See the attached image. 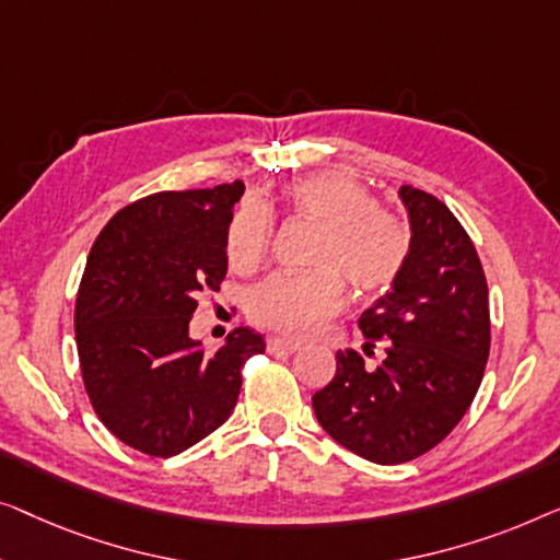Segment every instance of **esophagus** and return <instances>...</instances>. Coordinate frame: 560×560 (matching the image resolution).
Masks as SVG:
<instances>
[{"instance_id":"obj_1","label":"esophagus","mask_w":560,"mask_h":560,"mask_svg":"<svg viewBox=\"0 0 560 560\" xmlns=\"http://www.w3.org/2000/svg\"><path fill=\"white\" fill-rule=\"evenodd\" d=\"M299 342L287 340V337H271L269 340V352H296Z\"/></svg>"}]
</instances>
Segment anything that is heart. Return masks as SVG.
<instances>
[{"mask_svg": "<svg viewBox=\"0 0 560 560\" xmlns=\"http://www.w3.org/2000/svg\"><path fill=\"white\" fill-rule=\"evenodd\" d=\"M283 202L299 218L319 225L312 250L314 271L273 273L250 291L248 314L258 325L291 337H306L345 302V281L360 296L388 291L406 269L411 233L404 218L377 208L375 195L348 175H310L283 190ZM271 243V218L258 202H243L228 228V261L250 271Z\"/></svg>", "mask_w": 560, "mask_h": 560, "instance_id": "1", "label": "heart"}]
</instances>
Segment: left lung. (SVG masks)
<instances>
[{"label": "left lung", "mask_w": 560, "mask_h": 560, "mask_svg": "<svg viewBox=\"0 0 560 560\" xmlns=\"http://www.w3.org/2000/svg\"><path fill=\"white\" fill-rule=\"evenodd\" d=\"M411 250L398 281L362 312L365 355L337 352V373L312 396L319 427L375 464H400L448 436L482 383L490 355L487 279L454 212L434 195L404 185Z\"/></svg>", "instance_id": "1"}]
</instances>
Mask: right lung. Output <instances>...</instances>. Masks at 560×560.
I'll list each match as a JSON object with an SVG mask.
<instances>
[{
	"label": "right lung",
	"instance_id": "obj_1",
	"mask_svg": "<svg viewBox=\"0 0 560 560\" xmlns=\"http://www.w3.org/2000/svg\"><path fill=\"white\" fill-rule=\"evenodd\" d=\"M241 179L156 192L126 205L93 243L75 299V342L93 411L126 446L175 456L233 413L241 368L266 350L248 327L215 355L190 337L202 291L228 271V228Z\"/></svg>",
	"mask_w": 560,
	"mask_h": 560
}]
</instances>
